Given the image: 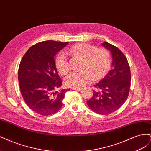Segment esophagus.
Listing matches in <instances>:
<instances>
[{"label":"esophagus","instance_id":"34e87169","mask_svg":"<svg viewBox=\"0 0 151 151\" xmlns=\"http://www.w3.org/2000/svg\"><path fill=\"white\" fill-rule=\"evenodd\" d=\"M72 90H76V91H81L82 90V88H71Z\"/></svg>","mask_w":151,"mask_h":151}]
</instances>
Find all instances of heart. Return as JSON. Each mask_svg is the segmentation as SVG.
I'll use <instances>...</instances> for the list:
<instances>
[{"instance_id":"b5f03b06","label":"heart","mask_w":151,"mask_h":151,"mask_svg":"<svg viewBox=\"0 0 151 151\" xmlns=\"http://www.w3.org/2000/svg\"><path fill=\"white\" fill-rule=\"evenodd\" d=\"M83 59L81 71L73 72L65 79V83L68 87L81 88L92 80L102 78L108 70L111 63L110 55L105 49H98L94 45L88 43H78L62 52L58 55L55 60L57 70L65 75L69 70L67 55Z\"/></svg>"}]
</instances>
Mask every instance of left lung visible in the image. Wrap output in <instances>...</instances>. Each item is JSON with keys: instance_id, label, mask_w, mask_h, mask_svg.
<instances>
[{"instance_id": "obj_1", "label": "left lung", "mask_w": 151, "mask_h": 151, "mask_svg": "<svg viewBox=\"0 0 151 151\" xmlns=\"http://www.w3.org/2000/svg\"><path fill=\"white\" fill-rule=\"evenodd\" d=\"M101 45L111 53L112 69L94 85L93 95L87 101V104L94 112L106 115L116 111L125 102L129 94L131 74L124 54L108 42Z\"/></svg>"}]
</instances>
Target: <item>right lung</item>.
Returning <instances> with one entry per match:
<instances>
[{
	"mask_svg": "<svg viewBox=\"0 0 151 151\" xmlns=\"http://www.w3.org/2000/svg\"><path fill=\"white\" fill-rule=\"evenodd\" d=\"M68 42L48 40L34 45L24 54L19 67L21 92L28 106L41 115H51L62 106L65 94L54 57Z\"/></svg>",
	"mask_w": 151,
	"mask_h": 151,
	"instance_id": "1",
	"label": "right lung"
}]
</instances>
